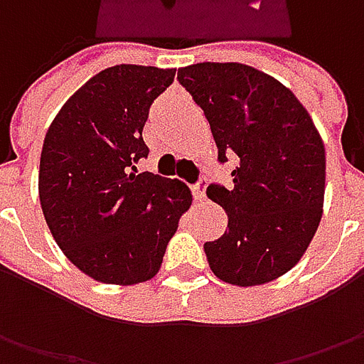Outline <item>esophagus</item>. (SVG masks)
Instances as JSON below:
<instances>
[{"instance_id":"esophagus-1","label":"esophagus","mask_w":364,"mask_h":364,"mask_svg":"<svg viewBox=\"0 0 364 364\" xmlns=\"http://www.w3.org/2000/svg\"><path fill=\"white\" fill-rule=\"evenodd\" d=\"M192 196H194V200H196V203L204 200V196H206V182H204V180H200L198 184H194V186H192Z\"/></svg>"}]
</instances>
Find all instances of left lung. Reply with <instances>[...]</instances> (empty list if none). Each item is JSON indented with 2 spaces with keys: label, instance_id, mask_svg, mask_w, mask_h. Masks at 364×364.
Returning <instances> with one entry per match:
<instances>
[{
  "label": "left lung",
  "instance_id": "left-lung-1",
  "mask_svg": "<svg viewBox=\"0 0 364 364\" xmlns=\"http://www.w3.org/2000/svg\"><path fill=\"white\" fill-rule=\"evenodd\" d=\"M178 80L210 123L218 161H239L231 190L206 188L229 218L225 235L204 243L208 265L232 286L269 284L300 261L320 225L322 137L298 97L253 66L190 64Z\"/></svg>",
  "mask_w": 364,
  "mask_h": 364
}]
</instances>
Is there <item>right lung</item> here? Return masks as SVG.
I'll use <instances>...</instances> for the list:
<instances>
[{"label": "right lung", "instance_id": "right-lung-1", "mask_svg": "<svg viewBox=\"0 0 364 364\" xmlns=\"http://www.w3.org/2000/svg\"><path fill=\"white\" fill-rule=\"evenodd\" d=\"M174 68L117 64L87 80L50 123L38 192L50 232L85 275L135 286L160 272L192 204L180 180L141 172L144 125Z\"/></svg>", "mask_w": 364, "mask_h": 364}]
</instances>
